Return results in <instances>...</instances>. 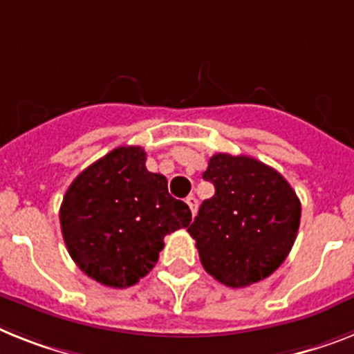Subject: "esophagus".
I'll return each instance as SVG.
<instances>
[{"label":"esophagus","instance_id":"1","mask_svg":"<svg viewBox=\"0 0 354 354\" xmlns=\"http://www.w3.org/2000/svg\"><path fill=\"white\" fill-rule=\"evenodd\" d=\"M185 201H187V205H189V209H191L192 216H196V212H198V200H196V196L191 194Z\"/></svg>","mask_w":354,"mask_h":354}]
</instances>
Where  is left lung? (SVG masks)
<instances>
[{"label": "left lung", "mask_w": 354, "mask_h": 354, "mask_svg": "<svg viewBox=\"0 0 354 354\" xmlns=\"http://www.w3.org/2000/svg\"><path fill=\"white\" fill-rule=\"evenodd\" d=\"M203 180L216 189L187 228L203 268L225 286L259 283L284 263L301 225L292 185L250 156L214 154Z\"/></svg>", "instance_id": "1"}]
</instances>
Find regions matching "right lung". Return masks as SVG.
<instances>
[{"mask_svg": "<svg viewBox=\"0 0 354 354\" xmlns=\"http://www.w3.org/2000/svg\"><path fill=\"white\" fill-rule=\"evenodd\" d=\"M59 219L77 266L104 286L127 288L153 270L163 237L189 227L192 214L169 194L165 176L145 169V151L124 145L71 182Z\"/></svg>", "mask_w": 354, "mask_h": 354, "instance_id": "add662e5", "label": "right lung"}]
</instances>
